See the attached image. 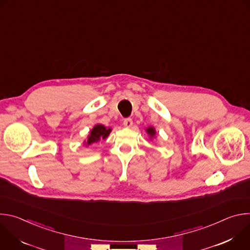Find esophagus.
Segmentation results:
<instances>
[{"label":"esophagus","mask_w":250,"mask_h":250,"mask_svg":"<svg viewBox=\"0 0 250 250\" xmlns=\"http://www.w3.org/2000/svg\"><path fill=\"white\" fill-rule=\"evenodd\" d=\"M124 125L125 127H130L132 125V120L130 118H127V119H125L124 120Z\"/></svg>","instance_id":"1"}]
</instances>
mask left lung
Here are the masks:
<instances>
[{
	"instance_id": "obj_1",
	"label": "left lung",
	"mask_w": 250,
	"mask_h": 250,
	"mask_svg": "<svg viewBox=\"0 0 250 250\" xmlns=\"http://www.w3.org/2000/svg\"><path fill=\"white\" fill-rule=\"evenodd\" d=\"M146 132L148 133V135H149V137L150 138H152L154 135H155V129H154V127H152V126H149L148 128H146Z\"/></svg>"
}]
</instances>
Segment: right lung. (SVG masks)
Masks as SVG:
<instances>
[{"mask_svg": "<svg viewBox=\"0 0 250 250\" xmlns=\"http://www.w3.org/2000/svg\"><path fill=\"white\" fill-rule=\"evenodd\" d=\"M112 131V128H106L103 125H96L93 129L90 131V134L88 135L87 141H85L84 144L88 146L93 144H96L101 139H105Z\"/></svg>", "mask_w": 250, "mask_h": 250, "instance_id": "obj_1", "label": "right lung"}]
</instances>
